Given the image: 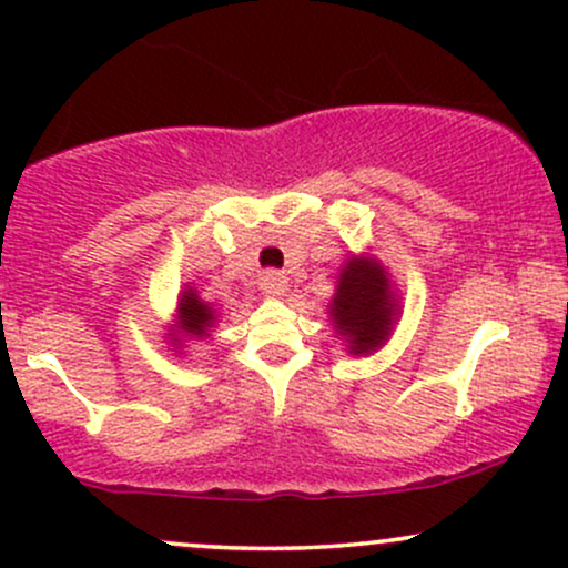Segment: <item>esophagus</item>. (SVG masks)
<instances>
[{
    "label": "esophagus",
    "mask_w": 568,
    "mask_h": 568,
    "mask_svg": "<svg viewBox=\"0 0 568 568\" xmlns=\"http://www.w3.org/2000/svg\"><path fill=\"white\" fill-rule=\"evenodd\" d=\"M262 288L266 293H272V296H283V293L288 291V277H285L283 272H277V270L264 272V275H262Z\"/></svg>",
    "instance_id": "obj_1"
}]
</instances>
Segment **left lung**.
Returning a JSON list of instances; mask_svg holds the SVG:
<instances>
[{"mask_svg": "<svg viewBox=\"0 0 568 568\" xmlns=\"http://www.w3.org/2000/svg\"><path fill=\"white\" fill-rule=\"evenodd\" d=\"M399 314V296L378 256L352 254L341 264L327 320L336 338L346 341V352L367 357L384 349Z\"/></svg>", "mask_w": 568, "mask_h": 568, "instance_id": "1", "label": "left lung"}]
</instances>
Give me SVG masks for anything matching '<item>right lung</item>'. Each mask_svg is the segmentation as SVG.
<instances>
[{"mask_svg":"<svg viewBox=\"0 0 568 568\" xmlns=\"http://www.w3.org/2000/svg\"><path fill=\"white\" fill-rule=\"evenodd\" d=\"M222 312L216 310L211 302H203L201 293L193 285H184L180 293V302H176V317L174 325L169 327V346H174L172 352H184V341H203L211 338V331L219 325Z\"/></svg>","mask_w":568,"mask_h":568,"instance_id":"obj_1","label":"right lung"}]
</instances>
